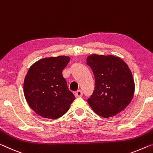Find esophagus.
Returning <instances> with one entry per match:
<instances>
[{"mask_svg": "<svg viewBox=\"0 0 153 153\" xmlns=\"http://www.w3.org/2000/svg\"><path fill=\"white\" fill-rule=\"evenodd\" d=\"M74 96H75V97L76 98H78V97H81V96H83V92H82V91L81 90H78V91H76V92H75V94H74Z\"/></svg>", "mask_w": 153, "mask_h": 153, "instance_id": "obj_1", "label": "esophagus"}]
</instances>
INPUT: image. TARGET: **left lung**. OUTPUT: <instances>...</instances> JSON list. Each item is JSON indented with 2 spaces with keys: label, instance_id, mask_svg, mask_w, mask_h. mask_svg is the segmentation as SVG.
Instances as JSON below:
<instances>
[{
  "label": "left lung",
  "instance_id": "8db88e82",
  "mask_svg": "<svg viewBox=\"0 0 153 153\" xmlns=\"http://www.w3.org/2000/svg\"><path fill=\"white\" fill-rule=\"evenodd\" d=\"M92 70L95 90L88 98L90 106L103 117L116 116L133 99L135 83L126 63L118 57L93 54L87 58Z\"/></svg>",
  "mask_w": 153,
  "mask_h": 153
}]
</instances>
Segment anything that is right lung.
Listing matches in <instances>:
<instances>
[{
    "instance_id": "1",
    "label": "right lung",
    "mask_w": 153,
    "mask_h": 153,
    "mask_svg": "<svg viewBox=\"0 0 153 153\" xmlns=\"http://www.w3.org/2000/svg\"><path fill=\"white\" fill-rule=\"evenodd\" d=\"M70 59L67 56L41 59L30 67L26 75V100L37 114L44 118L62 117L75 100L62 75Z\"/></svg>"
}]
</instances>
